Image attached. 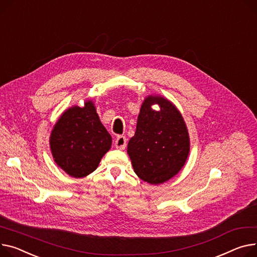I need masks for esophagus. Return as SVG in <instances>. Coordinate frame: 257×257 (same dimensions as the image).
<instances>
[{
    "instance_id": "1",
    "label": "esophagus",
    "mask_w": 257,
    "mask_h": 257,
    "mask_svg": "<svg viewBox=\"0 0 257 257\" xmlns=\"http://www.w3.org/2000/svg\"><path fill=\"white\" fill-rule=\"evenodd\" d=\"M126 143H127V141H126L125 136H124V135H118L117 138L115 139L114 145H115V148H116V149H118V150H124V149L126 148Z\"/></svg>"
}]
</instances>
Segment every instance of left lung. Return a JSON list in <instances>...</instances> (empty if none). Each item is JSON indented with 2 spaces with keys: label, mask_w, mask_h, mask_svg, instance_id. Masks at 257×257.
<instances>
[{
  "label": "left lung",
  "mask_w": 257,
  "mask_h": 257,
  "mask_svg": "<svg viewBox=\"0 0 257 257\" xmlns=\"http://www.w3.org/2000/svg\"><path fill=\"white\" fill-rule=\"evenodd\" d=\"M153 104H159L161 110L153 111ZM189 149V135L180 111L167 99L149 96L128 143L135 174L153 185L168 181L185 164Z\"/></svg>",
  "instance_id": "left-lung-1"
}]
</instances>
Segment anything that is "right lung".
<instances>
[{
  "label": "right lung",
  "mask_w": 257,
  "mask_h": 257,
  "mask_svg": "<svg viewBox=\"0 0 257 257\" xmlns=\"http://www.w3.org/2000/svg\"><path fill=\"white\" fill-rule=\"evenodd\" d=\"M111 147V136L101 124L92 101L66 110L50 135L56 163L74 178L90 175Z\"/></svg>",
  "instance_id": "add662e5"
}]
</instances>
